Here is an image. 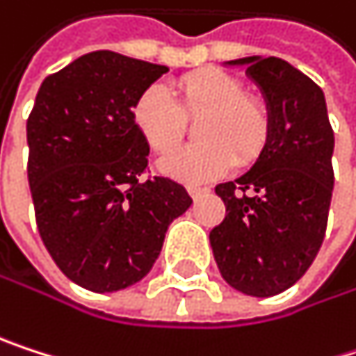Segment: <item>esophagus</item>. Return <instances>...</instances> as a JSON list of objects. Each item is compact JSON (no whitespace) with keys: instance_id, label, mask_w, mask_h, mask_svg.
I'll return each instance as SVG.
<instances>
[{"instance_id":"34e87169","label":"esophagus","mask_w":356,"mask_h":356,"mask_svg":"<svg viewBox=\"0 0 356 356\" xmlns=\"http://www.w3.org/2000/svg\"><path fill=\"white\" fill-rule=\"evenodd\" d=\"M188 194L194 198V200H198L200 196H204V194H209V188H198V186H190L188 188Z\"/></svg>"}]
</instances>
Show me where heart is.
Returning <instances> with one entry per match:
<instances>
[{"label":"heart","instance_id":"b5f03b06","mask_svg":"<svg viewBox=\"0 0 356 356\" xmlns=\"http://www.w3.org/2000/svg\"><path fill=\"white\" fill-rule=\"evenodd\" d=\"M177 99L162 85L145 87L131 110L133 122L154 152H168L197 125L200 144L180 148L158 160L160 172L184 184H202L225 175L234 162L252 164L271 133L267 106L246 95V87L229 72L211 68L186 74L175 85Z\"/></svg>","mask_w":356,"mask_h":356}]
</instances>
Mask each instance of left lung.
I'll list each match as a JSON object with an SVG mask.
<instances>
[{
    "instance_id": "8db88e82",
    "label": "left lung",
    "mask_w": 356,
    "mask_h": 356,
    "mask_svg": "<svg viewBox=\"0 0 356 356\" xmlns=\"http://www.w3.org/2000/svg\"><path fill=\"white\" fill-rule=\"evenodd\" d=\"M259 85L271 133L252 168L219 184L225 219L211 232L223 280L248 296L294 286L325 238L334 190V131L321 87L282 58H240Z\"/></svg>"
}]
</instances>
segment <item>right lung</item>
Listing matches in <instances>:
<instances>
[{
	"label": "right lung",
	"mask_w": 356,
	"mask_h": 356,
	"mask_svg": "<svg viewBox=\"0 0 356 356\" xmlns=\"http://www.w3.org/2000/svg\"><path fill=\"white\" fill-rule=\"evenodd\" d=\"M166 66L99 49L49 74L26 120L39 236L60 271L91 292L137 284L192 198L166 177L139 179L149 145L131 110Z\"/></svg>",
	"instance_id": "1"
}]
</instances>
